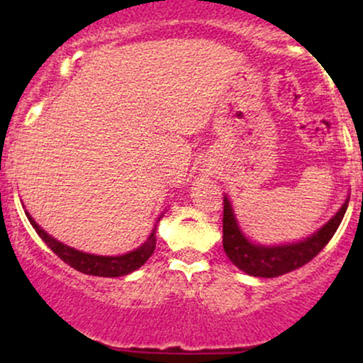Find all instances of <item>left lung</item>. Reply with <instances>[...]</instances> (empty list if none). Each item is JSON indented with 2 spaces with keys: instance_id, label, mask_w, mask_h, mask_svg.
<instances>
[{
  "instance_id": "1",
  "label": "left lung",
  "mask_w": 363,
  "mask_h": 363,
  "mask_svg": "<svg viewBox=\"0 0 363 363\" xmlns=\"http://www.w3.org/2000/svg\"><path fill=\"white\" fill-rule=\"evenodd\" d=\"M350 199H345L343 206L338 213L333 216L326 225L314 232L311 237L294 244L283 245H261L254 244L240 230L237 223L234 210L230 201L225 196L223 198V249L227 257L239 269L251 277L274 278L281 274L302 268L311 259H314L323 251L335 232L338 230L341 220L347 213Z\"/></svg>"
}]
</instances>
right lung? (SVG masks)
<instances>
[{"label":"right lung","instance_id":"1","mask_svg":"<svg viewBox=\"0 0 363 363\" xmlns=\"http://www.w3.org/2000/svg\"><path fill=\"white\" fill-rule=\"evenodd\" d=\"M28 222L32 227L35 228V232L39 234L40 239L48 244V247L56 254L57 257H61L66 264H69L77 272L91 274V277H124V274L133 273L135 269H138L140 266H143L148 261V257L152 256L155 251V228L152 230V234L147 239V242L141 244L135 251L123 254V256H95V254L82 252L78 249L69 247V245L60 242L54 237H51L48 232H44L39 225L35 223V220L28 215V211H25ZM160 220V218H158Z\"/></svg>","mask_w":363,"mask_h":363}]
</instances>
